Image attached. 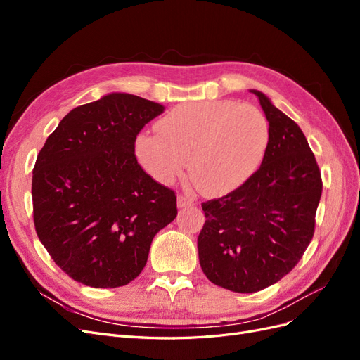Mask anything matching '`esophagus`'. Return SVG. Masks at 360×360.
<instances>
[{"instance_id":"obj_1","label":"esophagus","mask_w":360,"mask_h":360,"mask_svg":"<svg viewBox=\"0 0 360 360\" xmlns=\"http://www.w3.org/2000/svg\"><path fill=\"white\" fill-rule=\"evenodd\" d=\"M193 204H195L193 200L191 197H186V195H179V197H177L179 209H186V207H191Z\"/></svg>"}]
</instances>
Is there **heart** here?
Instances as JSON below:
<instances>
[{
  "label": "heart",
  "instance_id": "b5f03b06",
  "mask_svg": "<svg viewBox=\"0 0 360 360\" xmlns=\"http://www.w3.org/2000/svg\"><path fill=\"white\" fill-rule=\"evenodd\" d=\"M158 127L159 134H139L135 141L141 167L169 184L191 162V179L207 195L245 184L263 163L270 139L264 114L234 101L181 103Z\"/></svg>",
  "mask_w": 360,
  "mask_h": 360
}]
</instances>
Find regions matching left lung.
<instances>
[{
	"label": "left lung",
	"mask_w": 360,
	"mask_h": 360,
	"mask_svg": "<svg viewBox=\"0 0 360 360\" xmlns=\"http://www.w3.org/2000/svg\"><path fill=\"white\" fill-rule=\"evenodd\" d=\"M270 139L258 171L225 197L202 202L204 275L236 292H257L294 269L312 240L323 181L300 127L257 90Z\"/></svg>",
	"instance_id": "1"
}]
</instances>
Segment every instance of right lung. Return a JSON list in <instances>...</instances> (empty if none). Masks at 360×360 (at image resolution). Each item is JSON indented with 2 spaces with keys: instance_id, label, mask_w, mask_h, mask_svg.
<instances>
[{
  "instance_id": "add662e5",
  "label": "right lung",
  "mask_w": 360,
  "mask_h": 360,
  "mask_svg": "<svg viewBox=\"0 0 360 360\" xmlns=\"http://www.w3.org/2000/svg\"><path fill=\"white\" fill-rule=\"evenodd\" d=\"M160 103L111 93L72 110L32 169L36 233L56 264L94 288L143 271L153 237L177 216V197L141 168L135 141Z\"/></svg>"
}]
</instances>
